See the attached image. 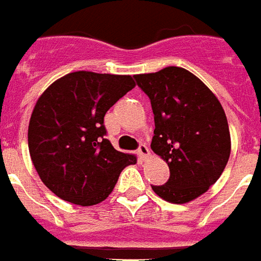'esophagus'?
I'll list each match as a JSON object with an SVG mask.
<instances>
[{
	"mask_svg": "<svg viewBox=\"0 0 261 261\" xmlns=\"http://www.w3.org/2000/svg\"><path fill=\"white\" fill-rule=\"evenodd\" d=\"M137 154H138V156H140L141 160H145V158L149 155L148 147H147L145 144H140V147L137 149Z\"/></svg>",
	"mask_w": 261,
	"mask_h": 261,
	"instance_id": "obj_1",
	"label": "esophagus"
}]
</instances>
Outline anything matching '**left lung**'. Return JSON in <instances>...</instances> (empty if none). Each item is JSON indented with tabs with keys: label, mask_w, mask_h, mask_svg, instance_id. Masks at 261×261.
I'll use <instances>...</instances> for the list:
<instances>
[{
	"label": "left lung",
	"mask_w": 261,
	"mask_h": 261,
	"mask_svg": "<svg viewBox=\"0 0 261 261\" xmlns=\"http://www.w3.org/2000/svg\"><path fill=\"white\" fill-rule=\"evenodd\" d=\"M134 79L151 101L155 130L151 148L169 167L164 185H151L162 199L187 203L219 179L230 155L223 107L195 74L169 66Z\"/></svg>",
	"instance_id": "1"
}]
</instances>
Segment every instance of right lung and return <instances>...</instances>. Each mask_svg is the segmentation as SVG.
<instances>
[{"mask_svg": "<svg viewBox=\"0 0 261 261\" xmlns=\"http://www.w3.org/2000/svg\"><path fill=\"white\" fill-rule=\"evenodd\" d=\"M136 86L124 74L73 72L38 99L28 147L42 182L61 199L90 206L112 194L120 172L137 158L106 138L107 110Z\"/></svg>", "mask_w": 261, "mask_h": 261, "instance_id": "obj_1", "label": "right lung"}]
</instances>
